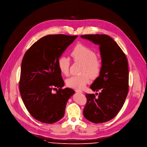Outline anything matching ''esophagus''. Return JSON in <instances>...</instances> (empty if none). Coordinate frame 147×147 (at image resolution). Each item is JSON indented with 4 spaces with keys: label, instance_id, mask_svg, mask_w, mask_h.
Instances as JSON below:
<instances>
[{
    "label": "esophagus",
    "instance_id": "34e87169",
    "mask_svg": "<svg viewBox=\"0 0 147 147\" xmlns=\"http://www.w3.org/2000/svg\"><path fill=\"white\" fill-rule=\"evenodd\" d=\"M75 91L76 92H78V93H83V92L82 91H80V90H75Z\"/></svg>",
    "mask_w": 147,
    "mask_h": 147
}]
</instances>
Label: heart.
<instances>
[{
	"mask_svg": "<svg viewBox=\"0 0 147 147\" xmlns=\"http://www.w3.org/2000/svg\"><path fill=\"white\" fill-rule=\"evenodd\" d=\"M71 55L75 61L83 64L80 76H73L67 79L68 87L77 90H82L90 83V77L96 78L101 70V63L97 58L96 53L88 47L82 45H77L73 49ZM58 67L60 72L67 76L69 73L70 59L65 56H60L57 60Z\"/></svg>",
	"mask_w": 147,
	"mask_h": 147,
	"instance_id": "obj_1",
	"label": "heart"
}]
</instances>
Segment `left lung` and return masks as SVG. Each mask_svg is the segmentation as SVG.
Listing matches in <instances>:
<instances>
[{"label":"left lung","mask_w":147,"mask_h":147,"mask_svg":"<svg viewBox=\"0 0 147 147\" xmlns=\"http://www.w3.org/2000/svg\"><path fill=\"white\" fill-rule=\"evenodd\" d=\"M80 37L100 46L102 64L99 76L90 86L93 91H100L98 96L96 97L94 94H86L87 101L83 115L92 123H105L117 115L127 96V59L121 49L107 35L87 34Z\"/></svg>","instance_id":"obj_1"}]
</instances>
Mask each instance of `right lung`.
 <instances>
[{
    "label": "right lung",
    "mask_w": 147,
    "mask_h": 147,
    "mask_svg": "<svg viewBox=\"0 0 147 147\" xmlns=\"http://www.w3.org/2000/svg\"><path fill=\"white\" fill-rule=\"evenodd\" d=\"M77 36L51 34L43 37L26 51L21 66L19 90L28 111L36 119L55 123L64 115L75 91L61 89L64 82L57 60ZM59 88L55 94L53 89Z\"/></svg>",
    "instance_id": "obj_1"
}]
</instances>
